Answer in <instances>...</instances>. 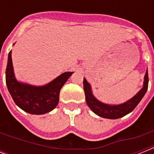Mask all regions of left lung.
Listing matches in <instances>:
<instances>
[{
	"instance_id": "obj_1",
	"label": "left lung",
	"mask_w": 154,
	"mask_h": 154,
	"mask_svg": "<svg viewBox=\"0 0 154 154\" xmlns=\"http://www.w3.org/2000/svg\"><path fill=\"white\" fill-rule=\"evenodd\" d=\"M148 71H146L145 78H144L143 87L134 97H132L130 100L123 104L111 105L101 102L97 99L95 98V97L92 94L90 85L88 83L85 78H84V81H83L85 101L88 106L91 109L94 113L104 118H108V119H117L131 112L136 108L137 105H138V103L141 101L144 95L146 94L148 89Z\"/></svg>"
}]
</instances>
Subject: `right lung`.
<instances>
[{
	"instance_id": "1",
	"label": "right lung",
	"mask_w": 154,
	"mask_h": 154,
	"mask_svg": "<svg viewBox=\"0 0 154 154\" xmlns=\"http://www.w3.org/2000/svg\"><path fill=\"white\" fill-rule=\"evenodd\" d=\"M73 72H65L43 86H33L19 82L13 72L11 51L5 71L7 88L15 104L31 114H45L57 105L60 89Z\"/></svg>"
}]
</instances>
